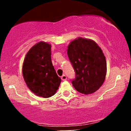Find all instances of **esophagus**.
I'll return each mask as SVG.
<instances>
[{
  "instance_id": "34e87169",
  "label": "esophagus",
  "mask_w": 131,
  "mask_h": 131,
  "mask_svg": "<svg viewBox=\"0 0 131 131\" xmlns=\"http://www.w3.org/2000/svg\"><path fill=\"white\" fill-rule=\"evenodd\" d=\"M61 80H62V81H66L67 79V76H65L64 74L63 75V76L61 77Z\"/></svg>"
}]
</instances>
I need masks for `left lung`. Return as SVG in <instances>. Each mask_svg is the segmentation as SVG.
Returning <instances> with one entry per match:
<instances>
[{
  "label": "left lung",
  "instance_id": "8db88e82",
  "mask_svg": "<svg viewBox=\"0 0 131 131\" xmlns=\"http://www.w3.org/2000/svg\"><path fill=\"white\" fill-rule=\"evenodd\" d=\"M67 53L76 73L72 80L75 89L85 95L97 91L106 74V58L101 48L93 40L78 37L68 45Z\"/></svg>",
  "mask_w": 131,
  "mask_h": 131
}]
</instances>
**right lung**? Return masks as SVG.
Instances as JSON below:
<instances>
[{
  "mask_svg": "<svg viewBox=\"0 0 131 131\" xmlns=\"http://www.w3.org/2000/svg\"><path fill=\"white\" fill-rule=\"evenodd\" d=\"M27 86L39 97L49 98L56 93L61 83L51 60V45L40 41L26 55L22 67Z\"/></svg>",
  "mask_w": 131,
  "mask_h": 131,
  "instance_id": "add662e5",
  "label": "right lung"
}]
</instances>
